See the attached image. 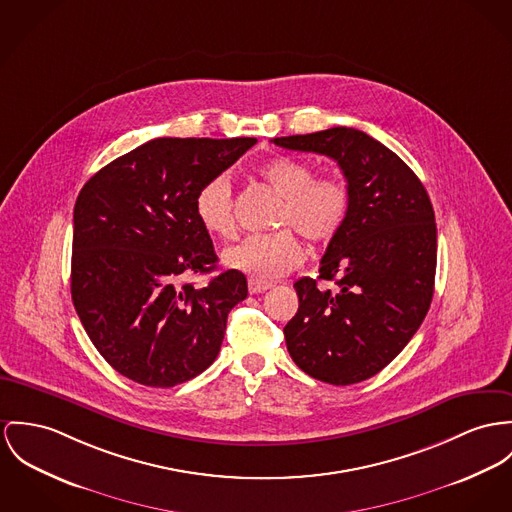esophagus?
Masks as SVG:
<instances>
[{
    "instance_id": "34e87169",
    "label": "esophagus",
    "mask_w": 512,
    "mask_h": 512,
    "mask_svg": "<svg viewBox=\"0 0 512 512\" xmlns=\"http://www.w3.org/2000/svg\"><path fill=\"white\" fill-rule=\"evenodd\" d=\"M247 286H249V294H261V292H265V290L271 288V282H263V280L249 278Z\"/></svg>"
}]
</instances>
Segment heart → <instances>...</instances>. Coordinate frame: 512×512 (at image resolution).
Returning <instances> with one entry per match:
<instances>
[{"instance_id":"b5f03b06","label":"heart","mask_w":512,"mask_h":512,"mask_svg":"<svg viewBox=\"0 0 512 512\" xmlns=\"http://www.w3.org/2000/svg\"><path fill=\"white\" fill-rule=\"evenodd\" d=\"M259 175L282 197L276 226L292 227L312 245L329 243L345 226L351 210V191L343 179H315L310 163L292 158L263 163ZM195 214L208 234L222 239L234 237V189L228 175H216L198 189ZM300 263L302 247L289 228L267 236L245 237L224 253L226 267L263 282L288 275Z\"/></svg>"}]
</instances>
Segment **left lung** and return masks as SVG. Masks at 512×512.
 <instances>
[{
    "mask_svg": "<svg viewBox=\"0 0 512 512\" xmlns=\"http://www.w3.org/2000/svg\"><path fill=\"white\" fill-rule=\"evenodd\" d=\"M273 142L335 159L351 191L349 218L329 241L317 276L338 288L323 291L310 276L296 280L300 306L284 327L288 353L315 380H368L403 351L431 308V198L403 159L362 130L335 126Z\"/></svg>",
    "mask_w": 512,
    "mask_h": 512,
    "instance_id": "1",
    "label": "left lung"
}]
</instances>
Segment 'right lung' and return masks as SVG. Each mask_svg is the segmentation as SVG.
<instances>
[{
    "label": "right lung",
    "mask_w": 512,
    "mask_h": 512,
    "mask_svg": "<svg viewBox=\"0 0 512 512\" xmlns=\"http://www.w3.org/2000/svg\"><path fill=\"white\" fill-rule=\"evenodd\" d=\"M255 138H156L97 171L74 208L72 300L101 356L128 380L173 388L220 353L247 280L224 271L206 286L183 275L216 269L195 214L198 189Z\"/></svg>",
    "instance_id": "add662e5"
}]
</instances>
